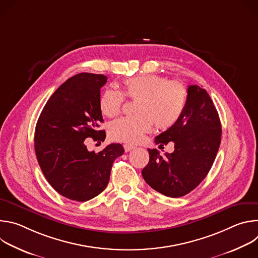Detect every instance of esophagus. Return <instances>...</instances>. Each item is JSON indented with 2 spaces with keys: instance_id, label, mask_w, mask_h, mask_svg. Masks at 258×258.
<instances>
[{
  "instance_id": "1",
  "label": "esophagus",
  "mask_w": 258,
  "mask_h": 258,
  "mask_svg": "<svg viewBox=\"0 0 258 258\" xmlns=\"http://www.w3.org/2000/svg\"><path fill=\"white\" fill-rule=\"evenodd\" d=\"M123 148H124V151H125V152H130L131 150L135 149V146H132V145L125 144V145H123Z\"/></svg>"
}]
</instances>
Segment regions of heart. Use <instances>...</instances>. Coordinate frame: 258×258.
Returning a JSON list of instances; mask_svg holds the SVG:
<instances>
[{"mask_svg":"<svg viewBox=\"0 0 258 258\" xmlns=\"http://www.w3.org/2000/svg\"><path fill=\"white\" fill-rule=\"evenodd\" d=\"M123 95L137 100L134 116L118 118L108 126L109 138L128 144L139 142L155 124L157 130L171 127L185 109L188 92L176 81H167L157 75H140L123 82ZM123 95L106 90L100 97L101 112L113 117L120 112Z\"/></svg>","mask_w":258,"mask_h":258,"instance_id":"b5f03b06","label":"heart"}]
</instances>
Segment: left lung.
<instances>
[{
	"label": "left lung",
	"mask_w": 258,
	"mask_h": 258,
	"mask_svg": "<svg viewBox=\"0 0 258 258\" xmlns=\"http://www.w3.org/2000/svg\"><path fill=\"white\" fill-rule=\"evenodd\" d=\"M222 124L208 93L199 86H189L185 109L178 120L155 138L159 146L174 143V151L162 157L148 149L150 159L142 175L155 191L171 198L194 190L205 178L216 157Z\"/></svg>",
	"instance_id": "left-lung-1"
}]
</instances>
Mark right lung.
I'll list each match as a JSON object with an SVG mask.
<instances>
[{
  "instance_id": "add662e5",
  "label": "right lung",
  "mask_w": 258,
  "mask_h": 258,
  "mask_svg": "<svg viewBox=\"0 0 258 258\" xmlns=\"http://www.w3.org/2000/svg\"><path fill=\"white\" fill-rule=\"evenodd\" d=\"M103 75L79 73L62 84L46 103L36 122L34 150L50 185L62 196L79 202L102 193L108 185L115 158L122 145L110 144L99 153L90 152L85 140L104 141L100 89Z\"/></svg>"
}]
</instances>
